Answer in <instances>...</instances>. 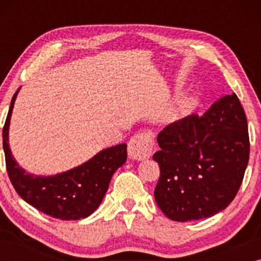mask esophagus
<instances>
[{"mask_svg": "<svg viewBox=\"0 0 261 261\" xmlns=\"http://www.w3.org/2000/svg\"><path fill=\"white\" fill-rule=\"evenodd\" d=\"M153 138L148 133H139L128 142V156L133 160H144L152 153Z\"/></svg>", "mask_w": 261, "mask_h": 261, "instance_id": "obj_1", "label": "esophagus"}]
</instances>
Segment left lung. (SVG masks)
<instances>
[{"label":"left lung","instance_id":"8db88e82","mask_svg":"<svg viewBox=\"0 0 261 261\" xmlns=\"http://www.w3.org/2000/svg\"><path fill=\"white\" fill-rule=\"evenodd\" d=\"M156 204L173 221L214 216L237 196L249 159L247 119L238 96L217 99L158 134Z\"/></svg>","mask_w":261,"mask_h":261}]
</instances>
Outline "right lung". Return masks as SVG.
<instances>
[{"label":"right lung","instance_id":"1","mask_svg":"<svg viewBox=\"0 0 261 261\" xmlns=\"http://www.w3.org/2000/svg\"><path fill=\"white\" fill-rule=\"evenodd\" d=\"M14 94L3 127V149L9 179L19 196L39 212L63 221L85 219L101 204L110 179L127 160V145L106 148L87 163L56 176H34L15 162L9 148L8 132Z\"/></svg>","mask_w":261,"mask_h":261}]
</instances>
